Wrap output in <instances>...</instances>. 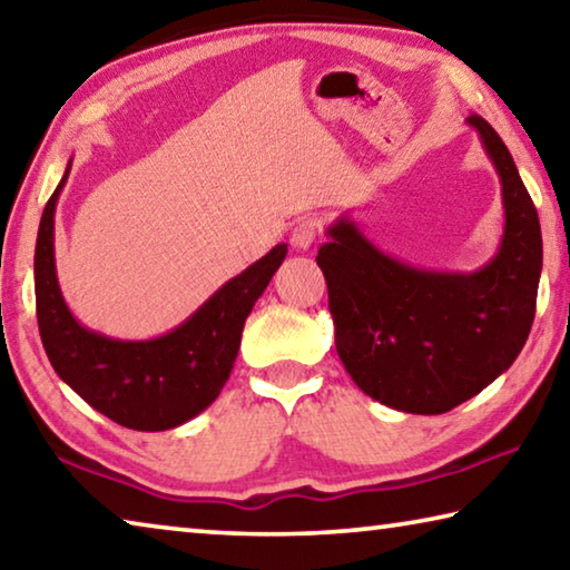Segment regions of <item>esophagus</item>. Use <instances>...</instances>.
Here are the masks:
<instances>
[{"mask_svg":"<svg viewBox=\"0 0 570 570\" xmlns=\"http://www.w3.org/2000/svg\"><path fill=\"white\" fill-rule=\"evenodd\" d=\"M322 234V220L316 216H304L292 230V246L298 250H306L316 244Z\"/></svg>","mask_w":570,"mask_h":570,"instance_id":"obj_1","label":"esophagus"}]
</instances>
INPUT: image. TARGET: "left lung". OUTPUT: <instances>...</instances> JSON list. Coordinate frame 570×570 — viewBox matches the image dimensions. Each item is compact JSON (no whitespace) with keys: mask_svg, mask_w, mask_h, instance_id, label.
I'll use <instances>...</instances> for the list:
<instances>
[{"mask_svg":"<svg viewBox=\"0 0 570 570\" xmlns=\"http://www.w3.org/2000/svg\"><path fill=\"white\" fill-rule=\"evenodd\" d=\"M468 122L503 183L498 254L472 274L424 272L382 254L340 218L316 254L330 288L340 360L364 394L392 410L442 414L500 377L535 316L543 238L538 210L500 135Z\"/></svg>","mask_w":570,"mask_h":570,"instance_id":"left-lung-1","label":"left lung"}]
</instances>
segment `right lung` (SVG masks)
Listing matches in <instances>:
<instances>
[{"label": "right lung", "mask_w": 570, "mask_h": 570, "mask_svg": "<svg viewBox=\"0 0 570 570\" xmlns=\"http://www.w3.org/2000/svg\"><path fill=\"white\" fill-rule=\"evenodd\" d=\"M47 200L35 248L37 324L47 360L60 380L122 428L160 432L196 417L234 370L240 332L256 298L286 256L278 244L230 278L176 330L148 342H120L85 330L67 308L55 272V206L67 180Z\"/></svg>", "instance_id": "obj_1"}]
</instances>
